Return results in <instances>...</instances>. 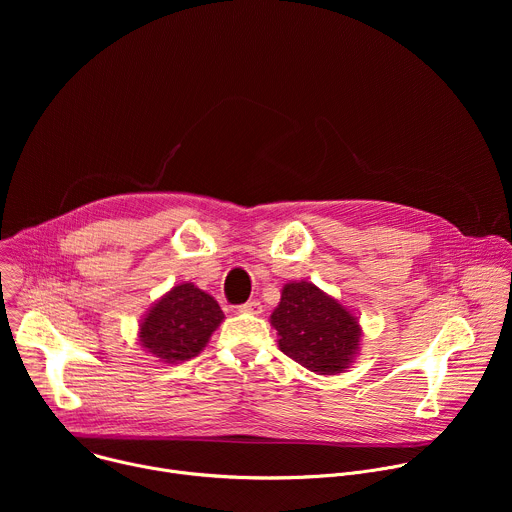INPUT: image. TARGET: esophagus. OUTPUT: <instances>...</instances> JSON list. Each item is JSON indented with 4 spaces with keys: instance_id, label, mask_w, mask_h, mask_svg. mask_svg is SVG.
Returning <instances> with one entry per match:
<instances>
[{
    "instance_id": "obj_1",
    "label": "esophagus",
    "mask_w": 512,
    "mask_h": 512,
    "mask_svg": "<svg viewBox=\"0 0 512 512\" xmlns=\"http://www.w3.org/2000/svg\"><path fill=\"white\" fill-rule=\"evenodd\" d=\"M239 312H241V314H253V316H259V314L263 312V306H261V302H259V300H251V302H247V304L239 306Z\"/></svg>"
}]
</instances>
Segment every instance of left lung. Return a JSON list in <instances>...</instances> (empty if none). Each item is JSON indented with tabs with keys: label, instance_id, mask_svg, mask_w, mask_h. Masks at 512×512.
Masks as SVG:
<instances>
[{
	"label": "left lung",
	"instance_id": "1",
	"mask_svg": "<svg viewBox=\"0 0 512 512\" xmlns=\"http://www.w3.org/2000/svg\"><path fill=\"white\" fill-rule=\"evenodd\" d=\"M283 354L316 375L350 369L360 348L358 318L310 281H289L269 318Z\"/></svg>",
	"mask_w": 512,
	"mask_h": 512
}]
</instances>
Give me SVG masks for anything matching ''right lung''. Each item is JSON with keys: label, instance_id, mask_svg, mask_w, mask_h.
Segmentation results:
<instances>
[{"label": "right lung", "instance_id": "obj_1", "mask_svg": "<svg viewBox=\"0 0 512 512\" xmlns=\"http://www.w3.org/2000/svg\"><path fill=\"white\" fill-rule=\"evenodd\" d=\"M225 314L212 296L190 281L174 285L139 322V342L166 364H178L208 344Z\"/></svg>", "mask_w": 512, "mask_h": 512}]
</instances>
